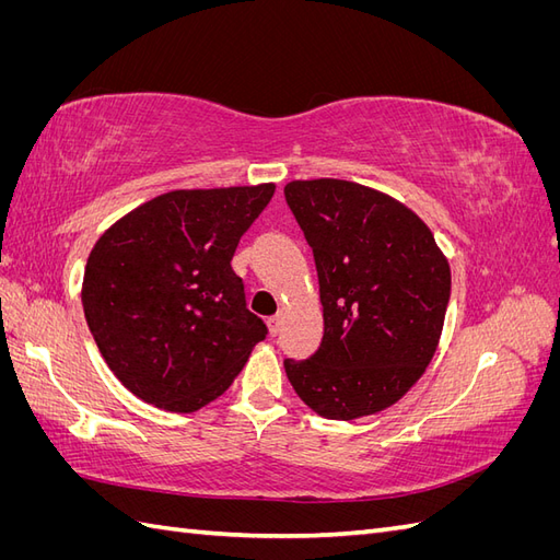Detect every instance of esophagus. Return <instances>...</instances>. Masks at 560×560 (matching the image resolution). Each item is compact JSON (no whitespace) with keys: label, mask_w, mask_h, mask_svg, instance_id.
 Listing matches in <instances>:
<instances>
[{"label":"esophagus","mask_w":560,"mask_h":560,"mask_svg":"<svg viewBox=\"0 0 560 560\" xmlns=\"http://www.w3.org/2000/svg\"><path fill=\"white\" fill-rule=\"evenodd\" d=\"M280 329H282V315L268 317V331L273 334V336H278V334H280Z\"/></svg>","instance_id":"obj_1"}]
</instances>
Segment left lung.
I'll return each instance as SVG.
<instances>
[{
  "label": "left lung",
  "instance_id": "1",
  "mask_svg": "<svg viewBox=\"0 0 560 560\" xmlns=\"http://www.w3.org/2000/svg\"><path fill=\"white\" fill-rule=\"evenodd\" d=\"M287 206L313 247L325 336L287 378L315 413L354 420L399 401L444 329L451 268L422 219L369 186L296 179Z\"/></svg>",
  "mask_w": 560,
  "mask_h": 560
}]
</instances>
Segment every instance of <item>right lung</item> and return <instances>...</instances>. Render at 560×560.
Here are the masks:
<instances>
[{
	"instance_id": "1",
	"label": "right lung",
	"mask_w": 560,
	"mask_h": 560,
	"mask_svg": "<svg viewBox=\"0 0 560 560\" xmlns=\"http://www.w3.org/2000/svg\"><path fill=\"white\" fill-rule=\"evenodd\" d=\"M276 184L179 189L109 226L83 273L81 301L107 366L132 395L191 413L224 395L264 319L247 311L231 259Z\"/></svg>"
}]
</instances>
